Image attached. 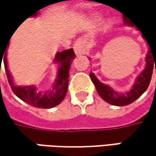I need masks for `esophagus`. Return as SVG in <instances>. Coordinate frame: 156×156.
<instances>
[{"label":"esophagus","instance_id":"esophagus-1","mask_svg":"<svg viewBox=\"0 0 156 156\" xmlns=\"http://www.w3.org/2000/svg\"><path fill=\"white\" fill-rule=\"evenodd\" d=\"M74 51L77 55H80L84 53V48H85V41L82 39H78L76 41L74 44Z\"/></svg>","mask_w":156,"mask_h":156}]
</instances>
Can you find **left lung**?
Listing matches in <instances>:
<instances>
[{
	"label": "left lung",
	"instance_id": "8db88e82",
	"mask_svg": "<svg viewBox=\"0 0 156 156\" xmlns=\"http://www.w3.org/2000/svg\"><path fill=\"white\" fill-rule=\"evenodd\" d=\"M124 24L126 25H129V26H135L127 18H126L124 16ZM143 34V33H142ZM143 38L144 40H146V38L144 36L143 34ZM147 41V40H146ZM148 43V41H147ZM149 45V43H148ZM150 47V45H149ZM156 48L155 50L154 49V52L151 50H148V53L146 54L145 57V67L144 69L140 73V75L136 78V82L133 86V87L124 93V94H119L116 91H115L113 88H111L108 85L103 84L102 82H100L97 77L95 76V74L93 72H90L89 76L92 80V82L94 83L97 91L98 93V95L109 104L114 105V106H118V107H124V106H127L131 103H133L134 101H136L137 98H139L145 92V90L147 89L151 78H152V74H153V69L154 68L155 65V73H156Z\"/></svg>",
	"mask_w": 156,
	"mask_h": 156
}]
</instances>
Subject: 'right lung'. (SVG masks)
I'll return each instance as SVG.
<instances>
[{
  "instance_id": "right-lung-1",
  "label": "right lung",
  "mask_w": 156,
  "mask_h": 156,
  "mask_svg": "<svg viewBox=\"0 0 156 156\" xmlns=\"http://www.w3.org/2000/svg\"><path fill=\"white\" fill-rule=\"evenodd\" d=\"M40 11V10H39ZM38 12V11H37ZM33 13L32 16H37L38 12ZM9 43V42H8ZM3 63L4 69L7 75L9 84L16 96L27 104L38 108H51L59 105L64 98L66 97L69 86V68L73 58H75V53L73 48L66 49L61 52H58L55 56L54 62L58 64V75L54 85L50 89L47 91H38L36 87L31 86H17L13 82L12 77L8 69L7 63V46L3 52ZM1 58V57H0ZM1 60L2 58H1ZM1 69V66H0Z\"/></svg>"
}]
</instances>
